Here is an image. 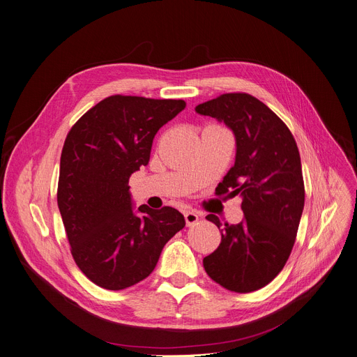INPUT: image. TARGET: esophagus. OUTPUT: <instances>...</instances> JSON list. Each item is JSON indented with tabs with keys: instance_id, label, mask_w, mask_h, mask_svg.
<instances>
[{
	"instance_id": "obj_1",
	"label": "esophagus",
	"mask_w": 357,
	"mask_h": 357,
	"mask_svg": "<svg viewBox=\"0 0 357 357\" xmlns=\"http://www.w3.org/2000/svg\"><path fill=\"white\" fill-rule=\"evenodd\" d=\"M183 216H185L186 226L195 225V223L199 220V215H198L197 212H193V211H185V212H183Z\"/></svg>"
}]
</instances>
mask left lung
<instances>
[{
    "instance_id": "8db88e82",
    "label": "left lung",
    "mask_w": 357,
    "mask_h": 357,
    "mask_svg": "<svg viewBox=\"0 0 357 357\" xmlns=\"http://www.w3.org/2000/svg\"><path fill=\"white\" fill-rule=\"evenodd\" d=\"M195 111L232 129L235 165L215 192L239 195L245 215L238 225L225 223L220 245L204 257V268L225 289L249 294L279 275L295 245L305 206L299 149L284 122L249 93H223ZM206 219L222 226L216 215Z\"/></svg>"
}]
</instances>
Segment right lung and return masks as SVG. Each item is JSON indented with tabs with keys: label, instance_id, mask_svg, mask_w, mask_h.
Masks as SVG:
<instances>
[{
	"label": "right lung",
	"instance_id": "obj_1",
	"mask_svg": "<svg viewBox=\"0 0 357 357\" xmlns=\"http://www.w3.org/2000/svg\"><path fill=\"white\" fill-rule=\"evenodd\" d=\"M182 100L112 95L85 112L63 142L56 201L77 266L95 284L121 290L148 278L165 243L185 226L171 206L141 205L129 176L148 165L160 126Z\"/></svg>",
	"mask_w": 357,
	"mask_h": 357
}]
</instances>
